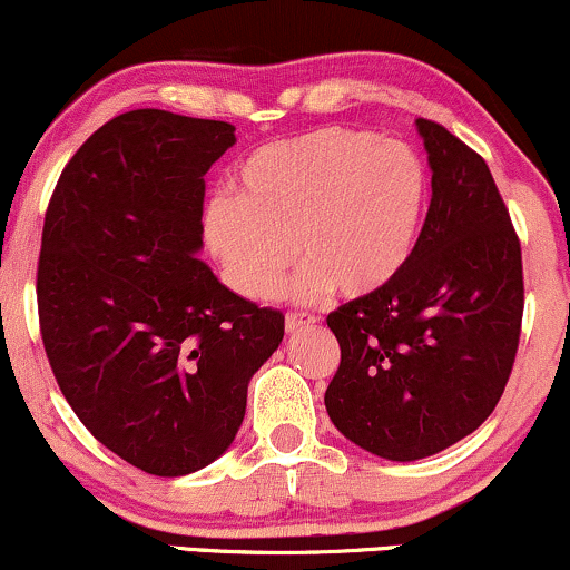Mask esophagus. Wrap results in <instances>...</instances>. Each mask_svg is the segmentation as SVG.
<instances>
[{"mask_svg":"<svg viewBox=\"0 0 570 570\" xmlns=\"http://www.w3.org/2000/svg\"><path fill=\"white\" fill-rule=\"evenodd\" d=\"M313 323H315V315L309 313H286V331H289V334L305 326H313Z\"/></svg>","mask_w":570,"mask_h":570,"instance_id":"esophagus-1","label":"esophagus"}]
</instances>
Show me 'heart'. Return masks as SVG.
Wrapping results in <instances>:
<instances>
[{"label": "heart", "instance_id": "obj_1", "mask_svg": "<svg viewBox=\"0 0 570 570\" xmlns=\"http://www.w3.org/2000/svg\"><path fill=\"white\" fill-rule=\"evenodd\" d=\"M232 191L234 199H215L205 213L207 247L232 289L271 297L299 255L307 268L289 286L292 297L334 289L365 299L413 261L431 184L407 144L326 126L252 149Z\"/></svg>", "mask_w": 570, "mask_h": 570}]
</instances>
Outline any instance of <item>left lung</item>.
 I'll return each mask as SVG.
<instances>
[{
	"mask_svg": "<svg viewBox=\"0 0 570 570\" xmlns=\"http://www.w3.org/2000/svg\"><path fill=\"white\" fill-rule=\"evenodd\" d=\"M431 205L405 273L328 315L342 363L326 410L350 442L386 460H421L492 415L515 363L523 265L484 157L417 118Z\"/></svg>",
	"mask_w": 570,
	"mask_h": 570,
	"instance_id": "obj_1",
	"label": "left lung"
}]
</instances>
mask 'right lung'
I'll return each mask as SVG.
<instances>
[{"label": "right lung", "mask_w": 570, "mask_h": 570, "mask_svg": "<svg viewBox=\"0 0 570 570\" xmlns=\"http://www.w3.org/2000/svg\"><path fill=\"white\" fill-rule=\"evenodd\" d=\"M223 120L131 110L65 165L41 234L36 299L60 392L107 450L153 476L220 458L284 315L215 278L202 249L205 173Z\"/></svg>", "instance_id": "right-lung-1"}]
</instances>
